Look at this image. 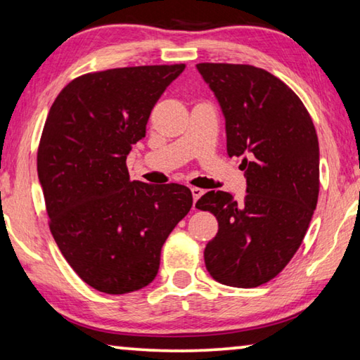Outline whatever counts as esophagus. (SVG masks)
Instances as JSON below:
<instances>
[{"instance_id": "obj_1", "label": "esophagus", "mask_w": 360, "mask_h": 360, "mask_svg": "<svg viewBox=\"0 0 360 360\" xmlns=\"http://www.w3.org/2000/svg\"><path fill=\"white\" fill-rule=\"evenodd\" d=\"M191 192H192V198H193V210H195V202L203 195V191L198 189V187H192Z\"/></svg>"}]
</instances>
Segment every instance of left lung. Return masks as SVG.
<instances>
[{"mask_svg":"<svg viewBox=\"0 0 360 360\" xmlns=\"http://www.w3.org/2000/svg\"><path fill=\"white\" fill-rule=\"evenodd\" d=\"M226 117L227 155L242 157L247 195L211 191L195 203L218 219L203 258L216 282L253 288L298 252L319 198V141L301 99L247 64H197Z\"/></svg>","mask_w":360,"mask_h":360,"instance_id":"obj_1","label":"left lung"}]
</instances>
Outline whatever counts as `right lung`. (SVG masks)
<instances>
[{
  "label": "right lung",
  "instance_id": "add662e5",
  "mask_svg": "<svg viewBox=\"0 0 360 360\" xmlns=\"http://www.w3.org/2000/svg\"><path fill=\"white\" fill-rule=\"evenodd\" d=\"M184 68L84 73L51 105L37 155L48 224L72 269L98 292L147 287L165 240L192 207L186 186L129 181L127 167L153 105Z\"/></svg>",
  "mask_w": 360,
  "mask_h": 360
}]
</instances>
